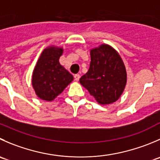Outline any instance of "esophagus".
Instances as JSON below:
<instances>
[{
    "label": "esophagus",
    "mask_w": 160,
    "mask_h": 160,
    "mask_svg": "<svg viewBox=\"0 0 160 160\" xmlns=\"http://www.w3.org/2000/svg\"><path fill=\"white\" fill-rule=\"evenodd\" d=\"M80 74H75V75H74V79H75V80L76 81H78L79 80H80Z\"/></svg>",
    "instance_id": "obj_1"
}]
</instances>
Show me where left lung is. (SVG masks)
Returning <instances> with one entry per match:
<instances>
[{"label": "left lung", "mask_w": 160, "mask_h": 160, "mask_svg": "<svg viewBox=\"0 0 160 160\" xmlns=\"http://www.w3.org/2000/svg\"><path fill=\"white\" fill-rule=\"evenodd\" d=\"M88 72L80 83L101 105L115 102L121 96L127 83V72L121 57L113 48L102 44L91 50Z\"/></svg>", "instance_id": "left-lung-1"}]
</instances>
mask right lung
<instances>
[{"mask_svg": "<svg viewBox=\"0 0 160 160\" xmlns=\"http://www.w3.org/2000/svg\"><path fill=\"white\" fill-rule=\"evenodd\" d=\"M62 48L51 46L43 51L33 69L32 85L36 94L51 102L72 81L73 77L59 63Z\"/></svg>", "mask_w": 160, "mask_h": 160, "instance_id": "add662e5", "label": "right lung"}]
</instances>
